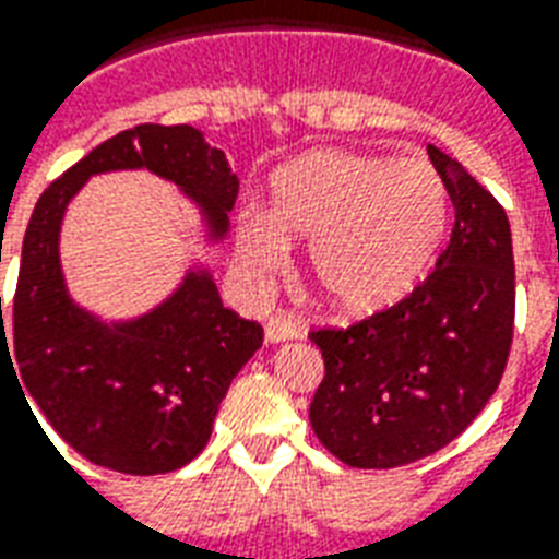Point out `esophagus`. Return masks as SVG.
<instances>
[{"instance_id": "1", "label": "esophagus", "mask_w": 559, "mask_h": 559, "mask_svg": "<svg viewBox=\"0 0 559 559\" xmlns=\"http://www.w3.org/2000/svg\"><path fill=\"white\" fill-rule=\"evenodd\" d=\"M263 336H266V343H287V340L301 336V325H298L296 319L275 313V317H270L266 328H263Z\"/></svg>"}]
</instances>
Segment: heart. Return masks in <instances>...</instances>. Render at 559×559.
<instances>
[{
    "label": "heart",
    "instance_id": "obj_1",
    "mask_svg": "<svg viewBox=\"0 0 559 559\" xmlns=\"http://www.w3.org/2000/svg\"><path fill=\"white\" fill-rule=\"evenodd\" d=\"M451 199L425 157L319 148L272 178V225L242 219L237 251L261 275L287 263V240L310 242V281L343 313H374L411 296L445 240Z\"/></svg>",
    "mask_w": 559,
    "mask_h": 559
}]
</instances>
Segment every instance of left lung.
Returning a JSON list of instances; mask_svg holds the SVG:
<instances>
[{"instance_id":"1","label":"left lung","mask_w":559,"mask_h":559,"mask_svg":"<svg viewBox=\"0 0 559 559\" xmlns=\"http://www.w3.org/2000/svg\"><path fill=\"white\" fill-rule=\"evenodd\" d=\"M454 228L437 270L399 305L348 328H313L325 378L310 425L336 460L395 468L445 449L501 383L516 317L504 207L442 148Z\"/></svg>"}]
</instances>
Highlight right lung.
Here are the masks:
<instances>
[{"label": "right lung", "mask_w": 559, "mask_h": 559, "mask_svg": "<svg viewBox=\"0 0 559 559\" xmlns=\"http://www.w3.org/2000/svg\"><path fill=\"white\" fill-rule=\"evenodd\" d=\"M117 169L173 181L199 204L211 240L228 234L240 181L199 128L146 122L119 131L34 204L14 293L11 366L81 457L122 475H164L207 445L234 374L263 346V328L225 308L207 270H190L164 305L128 322H102L72 301L58 254L63 211L87 178ZM0 325L2 357V296Z\"/></svg>", "instance_id": "1"}]
</instances>
